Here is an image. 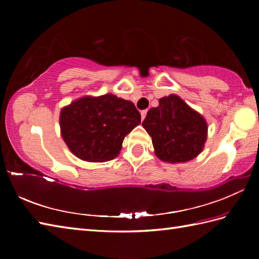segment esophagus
I'll return each instance as SVG.
<instances>
[{
	"mask_svg": "<svg viewBox=\"0 0 259 259\" xmlns=\"http://www.w3.org/2000/svg\"><path fill=\"white\" fill-rule=\"evenodd\" d=\"M146 115H147V110H142V111H141V119L145 120Z\"/></svg>",
	"mask_w": 259,
	"mask_h": 259,
	"instance_id": "obj_1",
	"label": "esophagus"
}]
</instances>
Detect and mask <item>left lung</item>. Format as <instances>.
<instances>
[{
  "instance_id": "8db88e82",
  "label": "left lung",
  "mask_w": 259,
  "mask_h": 259,
  "mask_svg": "<svg viewBox=\"0 0 259 259\" xmlns=\"http://www.w3.org/2000/svg\"><path fill=\"white\" fill-rule=\"evenodd\" d=\"M152 139L156 156L166 162H186L196 158L207 139V122L183 99L170 95L159 99L142 122Z\"/></svg>"
}]
</instances>
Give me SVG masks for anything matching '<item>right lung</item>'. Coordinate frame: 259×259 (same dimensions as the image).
<instances>
[{
	"instance_id": "obj_1",
	"label": "right lung",
	"mask_w": 259,
	"mask_h": 259,
	"mask_svg": "<svg viewBox=\"0 0 259 259\" xmlns=\"http://www.w3.org/2000/svg\"><path fill=\"white\" fill-rule=\"evenodd\" d=\"M135 104L111 93L82 97L60 112L61 136L74 156L90 162L117 157L124 137L140 124Z\"/></svg>"
}]
</instances>
